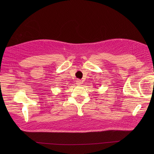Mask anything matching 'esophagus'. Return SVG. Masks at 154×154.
I'll use <instances>...</instances> for the list:
<instances>
[{"mask_svg": "<svg viewBox=\"0 0 154 154\" xmlns=\"http://www.w3.org/2000/svg\"><path fill=\"white\" fill-rule=\"evenodd\" d=\"M76 84L78 85H80L82 84V81L80 80H79V79H78V80H76Z\"/></svg>", "mask_w": 154, "mask_h": 154, "instance_id": "34e87169", "label": "esophagus"}]
</instances>
